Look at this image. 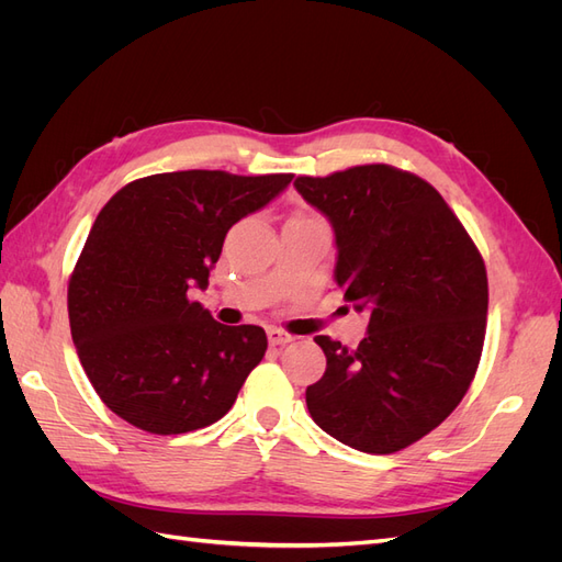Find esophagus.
I'll return each mask as SVG.
<instances>
[{
    "instance_id": "esophagus-1",
    "label": "esophagus",
    "mask_w": 562,
    "mask_h": 562,
    "mask_svg": "<svg viewBox=\"0 0 562 562\" xmlns=\"http://www.w3.org/2000/svg\"><path fill=\"white\" fill-rule=\"evenodd\" d=\"M267 337H269V345H271V347H283V345L293 342V339H295L291 333H285V330H281V328H269V330H267Z\"/></svg>"
}]
</instances>
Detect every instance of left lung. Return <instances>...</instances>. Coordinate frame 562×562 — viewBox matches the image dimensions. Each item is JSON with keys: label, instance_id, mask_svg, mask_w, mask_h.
<instances>
[{"label": "left lung", "instance_id": "obj_1", "mask_svg": "<svg viewBox=\"0 0 562 562\" xmlns=\"http://www.w3.org/2000/svg\"><path fill=\"white\" fill-rule=\"evenodd\" d=\"M297 192L330 220L335 281L370 312L356 349L326 335V372L307 386L318 427L353 450L398 452L434 431L469 391L487 326V271L434 187L389 164L300 176Z\"/></svg>", "mask_w": 562, "mask_h": 562}]
</instances>
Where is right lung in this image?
<instances>
[{"instance_id":"1","label":"right lung","mask_w":562,"mask_h":562,"mask_svg":"<svg viewBox=\"0 0 562 562\" xmlns=\"http://www.w3.org/2000/svg\"><path fill=\"white\" fill-rule=\"evenodd\" d=\"M291 173H157L98 213L67 285L72 342L95 394L147 434L209 427L262 361L260 326H223L190 288L209 285L234 223L267 206Z\"/></svg>"}]
</instances>
